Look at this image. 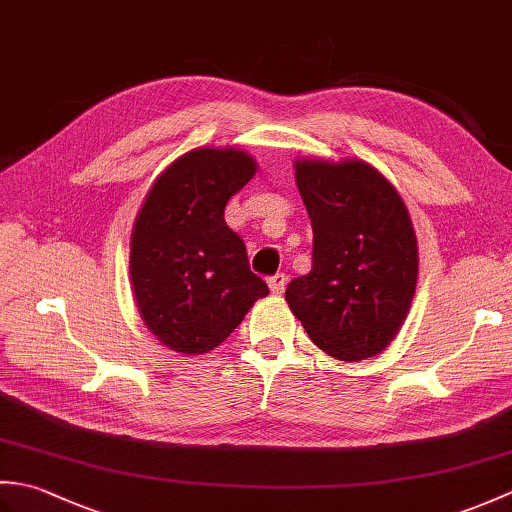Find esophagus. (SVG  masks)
I'll use <instances>...</instances> for the list:
<instances>
[{
  "label": "esophagus",
  "mask_w": 512,
  "mask_h": 512,
  "mask_svg": "<svg viewBox=\"0 0 512 512\" xmlns=\"http://www.w3.org/2000/svg\"><path fill=\"white\" fill-rule=\"evenodd\" d=\"M268 286H270V290L275 292V295H281V292H284V288H286V275L277 273L273 277H268Z\"/></svg>",
  "instance_id": "34e87169"
}]
</instances>
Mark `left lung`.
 <instances>
[{"label": "left lung", "mask_w": 512, "mask_h": 512, "mask_svg": "<svg viewBox=\"0 0 512 512\" xmlns=\"http://www.w3.org/2000/svg\"><path fill=\"white\" fill-rule=\"evenodd\" d=\"M312 222V270L286 301L310 341L339 361H361L394 339L418 279V244L396 189L363 160H297Z\"/></svg>", "instance_id": "1"}]
</instances>
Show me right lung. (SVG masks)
Segmentation results:
<instances>
[{"mask_svg": "<svg viewBox=\"0 0 512 512\" xmlns=\"http://www.w3.org/2000/svg\"><path fill=\"white\" fill-rule=\"evenodd\" d=\"M255 176L239 149H193L154 182L129 253L134 297L169 350L204 354L226 341L268 286L244 239L224 220L231 195Z\"/></svg>", "mask_w": 512, "mask_h": 512, "instance_id": "obj_1", "label": "right lung"}]
</instances>
